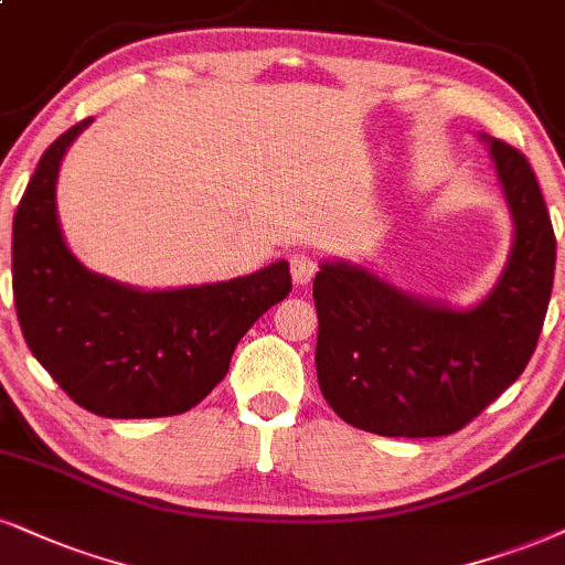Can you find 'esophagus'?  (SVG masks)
Listing matches in <instances>:
<instances>
[{
	"mask_svg": "<svg viewBox=\"0 0 565 565\" xmlns=\"http://www.w3.org/2000/svg\"><path fill=\"white\" fill-rule=\"evenodd\" d=\"M290 275H294L296 285H309L317 275L315 256L306 254V250H296V254L290 256Z\"/></svg>",
	"mask_w": 565,
	"mask_h": 565,
	"instance_id": "esophagus-1",
	"label": "esophagus"
}]
</instances>
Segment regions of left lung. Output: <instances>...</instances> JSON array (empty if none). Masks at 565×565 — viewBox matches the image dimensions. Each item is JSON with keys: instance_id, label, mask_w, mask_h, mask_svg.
I'll list each match as a JSON object with an SVG mask.
<instances>
[{"instance_id": "obj_1", "label": "left lung", "mask_w": 565, "mask_h": 565, "mask_svg": "<svg viewBox=\"0 0 565 565\" xmlns=\"http://www.w3.org/2000/svg\"><path fill=\"white\" fill-rule=\"evenodd\" d=\"M482 138L513 217L511 256L482 303L424 301L348 262L317 271L319 390L351 427L452 435L519 380L537 348L553 290V222L526 157Z\"/></svg>"}]
</instances>
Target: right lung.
<instances>
[{
	"instance_id": "obj_1",
	"label": "right lung",
	"mask_w": 565,
	"mask_h": 565,
	"mask_svg": "<svg viewBox=\"0 0 565 565\" xmlns=\"http://www.w3.org/2000/svg\"><path fill=\"white\" fill-rule=\"evenodd\" d=\"M90 122L41 157L12 222V290L39 364L78 406L107 419H154L193 408L227 374L238 340L290 294L288 262L178 290H138L88 271L57 220V172Z\"/></svg>"
}]
</instances>
